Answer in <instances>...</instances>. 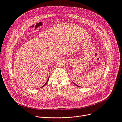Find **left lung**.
Returning <instances> with one entry per match:
<instances>
[{"instance_id": "8db88e82", "label": "left lung", "mask_w": 122, "mask_h": 122, "mask_svg": "<svg viewBox=\"0 0 122 122\" xmlns=\"http://www.w3.org/2000/svg\"><path fill=\"white\" fill-rule=\"evenodd\" d=\"M73 83H74V82H73ZM74 84H75V85H76V86H78V87H81V86H79V85H76V84H75V83H74Z\"/></svg>"}]
</instances>
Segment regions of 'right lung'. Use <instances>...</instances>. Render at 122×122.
Wrapping results in <instances>:
<instances>
[{
    "label": "right lung",
    "mask_w": 122,
    "mask_h": 122,
    "mask_svg": "<svg viewBox=\"0 0 122 122\" xmlns=\"http://www.w3.org/2000/svg\"><path fill=\"white\" fill-rule=\"evenodd\" d=\"M49 77H49V78H48V80H47V81H46V83H45V84H44V85H43V86H42V87H44V86H45V85H46V84H47V82H48V80H49Z\"/></svg>",
    "instance_id": "add662e5"
}]
</instances>
